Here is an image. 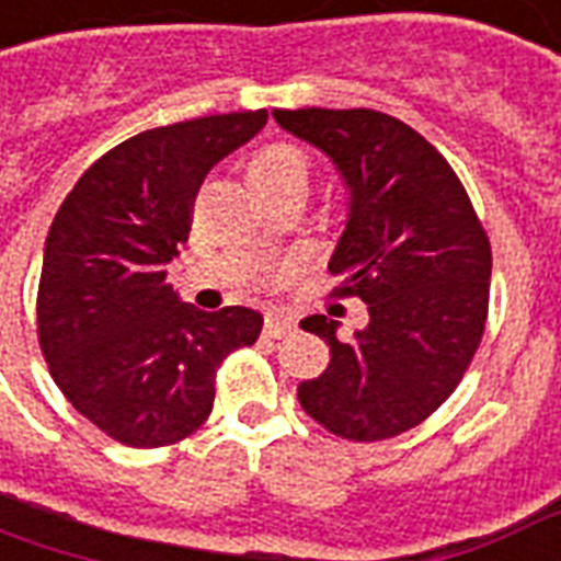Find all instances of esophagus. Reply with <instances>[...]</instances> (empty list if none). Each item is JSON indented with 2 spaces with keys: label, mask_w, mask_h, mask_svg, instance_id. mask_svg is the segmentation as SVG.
Here are the masks:
<instances>
[{
  "label": "esophagus",
  "mask_w": 561,
  "mask_h": 561,
  "mask_svg": "<svg viewBox=\"0 0 561 561\" xmlns=\"http://www.w3.org/2000/svg\"><path fill=\"white\" fill-rule=\"evenodd\" d=\"M294 330V318L288 314H267V321H264V335L267 339H282V335H288Z\"/></svg>",
  "instance_id": "obj_1"
}]
</instances>
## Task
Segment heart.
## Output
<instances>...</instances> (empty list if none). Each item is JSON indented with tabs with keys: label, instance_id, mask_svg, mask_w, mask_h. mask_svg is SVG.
Segmentation results:
<instances>
[{
	"label": "heart",
	"instance_id": "heart-1",
	"mask_svg": "<svg viewBox=\"0 0 561 561\" xmlns=\"http://www.w3.org/2000/svg\"><path fill=\"white\" fill-rule=\"evenodd\" d=\"M249 175H252V181H282V178L309 181V163H306L300 148L276 142L255 153V160L249 165Z\"/></svg>",
	"mask_w": 561,
	"mask_h": 561
}]
</instances>
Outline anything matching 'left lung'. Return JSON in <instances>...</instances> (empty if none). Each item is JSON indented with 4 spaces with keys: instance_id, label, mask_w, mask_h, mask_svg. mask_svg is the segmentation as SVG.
Wrapping results in <instances>:
<instances>
[{
    "instance_id": "left-lung-1",
    "label": "left lung",
    "mask_w": 561,
    "mask_h": 561,
    "mask_svg": "<svg viewBox=\"0 0 561 561\" xmlns=\"http://www.w3.org/2000/svg\"><path fill=\"white\" fill-rule=\"evenodd\" d=\"M282 130L330 157L347 219L330 270L368 323L339 342L323 314L300 327L330 365L297 386L302 410L335 437L386 439L416 428L455 392L488 321L491 243L446 157L375 110H273Z\"/></svg>"
}]
</instances>
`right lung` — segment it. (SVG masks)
Segmentation results:
<instances>
[{"mask_svg":"<svg viewBox=\"0 0 561 561\" xmlns=\"http://www.w3.org/2000/svg\"><path fill=\"white\" fill-rule=\"evenodd\" d=\"M267 124V110L153 127L77 181L49 226L37 339L49 375L91 425L133 449L184 439L214 410V377L259 339L247 306L202 312L165 285L190 207L214 165Z\"/></svg>","mask_w":561,"mask_h":561,"instance_id":"obj_1","label":"right lung"}]
</instances>
